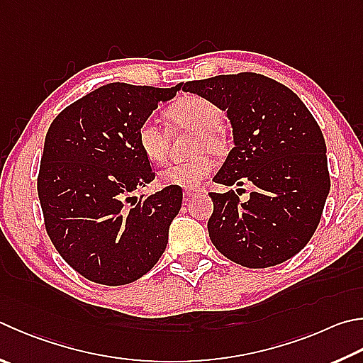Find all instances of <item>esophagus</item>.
<instances>
[{"mask_svg":"<svg viewBox=\"0 0 363 363\" xmlns=\"http://www.w3.org/2000/svg\"><path fill=\"white\" fill-rule=\"evenodd\" d=\"M196 194H199V190H196L195 187H192V189H184V190H182V195L186 196V199H192V196H195Z\"/></svg>","mask_w":363,"mask_h":363,"instance_id":"34e87169","label":"esophagus"}]
</instances>
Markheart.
I'll return each instance as SVG.
<instances>
[{"instance_id":"b5f03b06","label":"heart","mask_w":363,"mask_h":363,"mask_svg":"<svg viewBox=\"0 0 363 363\" xmlns=\"http://www.w3.org/2000/svg\"><path fill=\"white\" fill-rule=\"evenodd\" d=\"M164 118L171 130L195 131L190 141V154L196 155L186 162L167 164L159 173L160 182L179 189L199 187L216 167L206 150L222 152L225 149V136L220 128L222 111L208 98L187 95L167 108ZM136 144L149 162L160 163L168 152V135L155 121L147 118L138 127Z\"/></svg>"}]
</instances>
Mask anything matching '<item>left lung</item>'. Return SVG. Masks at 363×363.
Masks as SVG:
<instances>
[{
  "instance_id": "1",
  "label": "left lung",
  "mask_w": 363,
  "mask_h": 363,
  "mask_svg": "<svg viewBox=\"0 0 363 363\" xmlns=\"http://www.w3.org/2000/svg\"><path fill=\"white\" fill-rule=\"evenodd\" d=\"M227 111L235 147L214 181H250L241 203L233 190L211 192L209 238L238 265L268 268L298 254L319 225L330 190L324 135L291 89L257 72L214 76L182 84Z\"/></svg>"
}]
</instances>
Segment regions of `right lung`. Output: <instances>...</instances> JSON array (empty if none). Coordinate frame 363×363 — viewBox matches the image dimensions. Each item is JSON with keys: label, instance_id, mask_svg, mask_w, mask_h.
I'll use <instances>...</instances> for the list:
<instances>
[{"label": "right lung", "instance_id": "obj_1", "mask_svg": "<svg viewBox=\"0 0 363 363\" xmlns=\"http://www.w3.org/2000/svg\"><path fill=\"white\" fill-rule=\"evenodd\" d=\"M171 89L113 82L65 108L50 123L38 195L52 245L85 279L123 286L152 269L181 209L182 190L130 194L155 179L136 144L138 127Z\"/></svg>", "mask_w": 363, "mask_h": 363}]
</instances>
